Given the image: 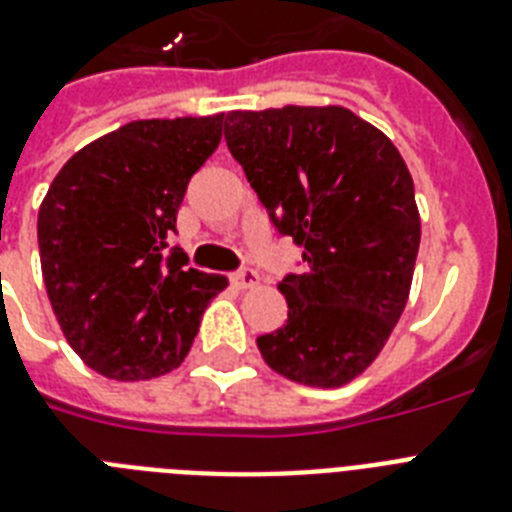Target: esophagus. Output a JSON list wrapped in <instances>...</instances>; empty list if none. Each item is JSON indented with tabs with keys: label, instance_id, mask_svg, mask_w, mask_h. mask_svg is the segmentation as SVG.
Here are the masks:
<instances>
[{
	"label": "esophagus",
	"instance_id": "esophagus-1",
	"mask_svg": "<svg viewBox=\"0 0 512 512\" xmlns=\"http://www.w3.org/2000/svg\"><path fill=\"white\" fill-rule=\"evenodd\" d=\"M231 281L239 289H252V287H257V284H260V276H257V271H252V268H244V271L233 273Z\"/></svg>",
	"mask_w": 512,
	"mask_h": 512
}]
</instances>
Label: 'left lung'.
I'll list each match as a JSON object with an SVG mask.
<instances>
[{
	"label": "left lung",
	"mask_w": 512,
	"mask_h": 512,
	"mask_svg": "<svg viewBox=\"0 0 512 512\" xmlns=\"http://www.w3.org/2000/svg\"><path fill=\"white\" fill-rule=\"evenodd\" d=\"M225 143L308 263L279 284L287 324L257 348L287 380L342 388L380 356L409 300L420 212L406 162L342 106L231 111Z\"/></svg>",
	"instance_id": "left-lung-1"
}]
</instances>
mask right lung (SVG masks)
<instances>
[{"label":"right lung","mask_w":512,"mask_h":512,"mask_svg":"<svg viewBox=\"0 0 512 512\" xmlns=\"http://www.w3.org/2000/svg\"><path fill=\"white\" fill-rule=\"evenodd\" d=\"M225 114L138 119L76 151L39 207V260L68 345L108 380H154L183 364L228 279L185 268L167 244L193 172Z\"/></svg>","instance_id":"right-lung-1"}]
</instances>
